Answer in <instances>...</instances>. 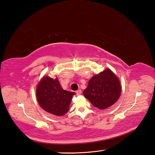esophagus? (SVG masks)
Masks as SVG:
<instances>
[{"label":"esophagus","mask_w":155,"mask_h":155,"mask_svg":"<svg viewBox=\"0 0 155 155\" xmlns=\"http://www.w3.org/2000/svg\"><path fill=\"white\" fill-rule=\"evenodd\" d=\"M81 93H82V91H81V90H80V89L76 91V93H77V95H80V94H81Z\"/></svg>","instance_id":"1"}]
</instances>
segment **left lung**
<instances>
[{
    "instance_id": "left-lung-1",
    "label": "left lung",
    "mask_w": 155,
    "mask_h": 155,
    "mask_svg": "<svg viewBox=\"0 0 155 155\" xmlns=\"http://www.w3.org/2000/svg\"><path fill=\"white\" fill-rule=\"evenodd\" d=\"M120 93L119 79L107 68L91 78L83 94L94 107L104 110L116 103Z\"/></svg>"
}]
</instances>
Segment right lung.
Instances as JSON below:
<instances>
[{
	"label": "right lung",
	"instance_id": "1",
	"mask_svg": "<svg viewBox=\"0 0 155 155\" xmlns=\"http://www.w3.org/2000/svg\"><path fill=\"white\" fill-rule=\"evenodd\" d=\"M36 94L42 109L56 116H62L69 110L72 97L75 93L64 91L57 78L53 79L45 76L37 85Z\"/></svg>",
	"mask_w": 155,
	"mask_h": 155
}]
</instances>
